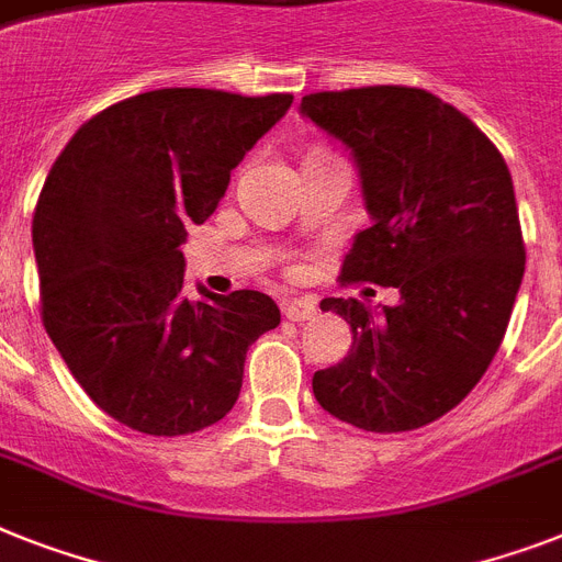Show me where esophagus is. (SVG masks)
I'll use <instances>...</instances> for the list:
<instances>
[{
    "mask_svg": "<svg viewBox=\"0 0 562 562\" xmlns=\"http://www.w3.org/2000/svg\"><path fill=\"white\" fill-rule=\"evenodd\" d=\"M282 312H285L289 321L303 323V321H312L314 312H317V305H314V300H308V296H291V300L282 303Z\"/></svg>",
    "mask_w": 562,
    "mask_h": 562,
    "instance_id": "obj_1",
    "label": "esophagus"
}]
</instances>
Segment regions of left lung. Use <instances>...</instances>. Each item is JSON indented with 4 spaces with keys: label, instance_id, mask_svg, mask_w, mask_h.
Wrapping results in <instances>:
<instances>
[{
    "label": "left lung",
    "instance_id": "1",
    "mask_svg": "<svg viewBox=\"0 0 562 562\" xmlns=\"http://www.w3.org/2000/svg\"><path fill=\"white\" fill-rule=\"evenodd\" d=\"M300 115L352 153L372 216L340 277L401 294L381 312L323 300L352 326V349L314 372V398L360 430L424 427L479 384L508 328L526 271L508 164L471 117L424 89L317 91Z\"/></svg>",
    "mask_w": 562,
    "mask_h": 562
}]
</instances>
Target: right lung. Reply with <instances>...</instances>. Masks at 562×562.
Instances as JSON below:
<instances>
[{
    "instance_id": "1",
    "label": "right lung",
    "mask_w": 562,
    "mask_h": 562,
    "mask_svg": "<svg viewBox=\"0 0 562 562\" xmlns=\"http://www.w3.org/2000/svg\"><path fill=\"white\" fill-rule=\"evenodd\" d=\"M291 94H135L86 121L34 210L43 323L94 404L147 436L204 430L234 409L248 346L280 326L268 294H184L187 227Z\"/></svg>"
}]
</instances>
